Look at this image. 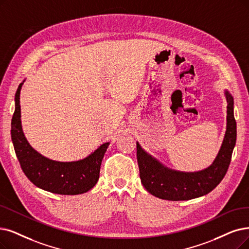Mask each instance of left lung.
Instances as JSON below:
<instances>
[{
    "label": "left lung",
    "instance_id": "1",
    "mask_svg": "<svg viewBox=\"0 0 249 249\" xmlns=\"http://www.w3.org/2000/svg\"><path fill=\"white\" fill-rule=\"evenodd\" d=\"M228 103L227 125L220 150L211 165L196 172H182L167 167L146 152L137 142V159L140 178L146 190L160 199L180 201L201 197L213 191L225 177L236 144L234 99L224 91Z\"/></svg>",
    "mask_w": 249,
    "mask_h": 249
}]
</instances>
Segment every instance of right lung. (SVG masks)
I'll use <instances>...</instances> for the list:
<instances>
[{
    "label": "right lung",
    "mask_w": 249,
    "mask_h": 249,
    "mask_svg": "<svg viewBox=\"0 0 249 249\" xmlns=\"http://www.w3.org/2000/svg\"><path fill=\"white\" fill-rule=\"evenodd\" d=\"M25 79L16 91L11 122L12 143L24 175L37 188L55 194L77 195L91 190L99 180L102 159L110 142L101 144L75 161H57L38 153L28 143L22 130L20 91Z\"/></svg>",
    "instance_id": "obj_1"
}]
</instances>
